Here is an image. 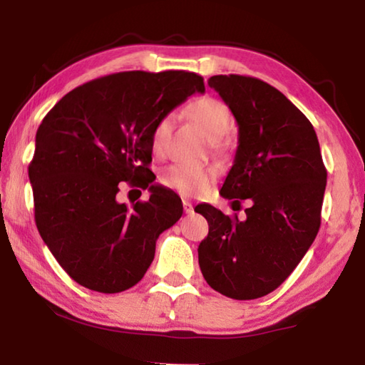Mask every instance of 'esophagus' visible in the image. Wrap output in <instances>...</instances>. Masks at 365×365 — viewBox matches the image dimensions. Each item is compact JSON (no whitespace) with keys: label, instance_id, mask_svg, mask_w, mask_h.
<instances>
[{"label":"esophagus","instance_id":"esophagus-1","mask_svg":"<svg viewBox=\"0 0 365 365\" xmlns=\"http://www.w3.org/2000/svg\"><path fill=\"white\" fill-rule=\"evenodd\" d=\"M183 211H185V214H193V205H191L190 201L183 200Z\"/></svg>","mask_w":365,"mask_h":365}]
</instances>
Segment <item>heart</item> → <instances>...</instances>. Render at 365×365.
I'll list each match as a JSON object with an SVG mask.
<instances>
[{"mask_svg": "<svg viewBox=\"0 0 365 365\" xmlns=\"http://www.w3.org/2000/svg\"><path fill=\"white\" fill-rule=\"evenodd\" d=\"M190 115L202 128L211 141H219L228 132L232 123V114L224 101L212 96L197 98L188 108ZM174 123V114L160 117L151 133V146L156 154H163L168 145L169 133ZM215 180V172L209 168H193V165L175 164L164 170L160 182L164 187L177 191L178 195L195 197L202 195Z\"/></svg>", "mask_w": 365, "mask_h": 365, "instance_id": "b5f03b06", "label": "heart"}]
</instances>
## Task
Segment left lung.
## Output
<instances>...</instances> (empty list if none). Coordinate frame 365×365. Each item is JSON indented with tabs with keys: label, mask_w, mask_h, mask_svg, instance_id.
I'll return each mask as SVG.
<instances>
[{
	"label": "left lung",
	"mask_w": 365,
	"mask_h": 365,
	"mask_svg": "<svg viewBox=\"0 0 365 365\" xmlns=\"http://www.w3.org/2000/svg\"><path fill=\"white\" fill-rule=\"evenodd\" d=\"M211 88L238 123V148L220 195L246 219L201 206L209 224L197 259L209 287L232 299H256L285 282L311 248L320 227L327 170L307 117L262 80L214 76ZM195 209V211H196Z\"/></svg>",
	"instance_id": "1"
}]
</instances>
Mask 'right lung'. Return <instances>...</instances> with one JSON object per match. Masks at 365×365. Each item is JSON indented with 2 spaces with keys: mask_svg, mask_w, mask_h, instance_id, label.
<instances>
[{
  "mask_svg": "<svg viewBox=\"0 0 365 365\" xmlns=\"http://www.w3.org/2000/svg\"><path fill=\"white\" fill-rule=\"evenodd\" d=\"M205 93L195 72L130 71L69 91L36 130L29 165L35 222L72 280L120 293L143 279L156 240L182 217L178 196L154 182L151 133L160 117ZM152 191L132 208L116 201L118 183Z\"/></svg>",
  "mask_w": 365,
  "mask_h": 365,
  "instance_id": "obj_1",
  "label": "right lung"
}]
</instances>
